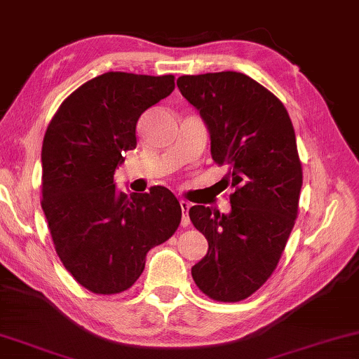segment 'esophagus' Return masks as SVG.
I'll list each match as a JSON object with an SVG mask.
<instances>
[{
	"instance_id": "1",
	"label": "esophagus",
	"mask_w": 359,
	"mask_h": 359,
	"mask_svg": "<svg viewBox=\"0 0 359 359\" xmlns=\"http://www.w3.org/2000/svg\"><path fill=\"white\" fill-rule=\"evenodd\" d=\"M180 210H182V226L187 227L190 224V217H189V210H190V205L184 200H180Z\"/></svg>"
}]
</instances>
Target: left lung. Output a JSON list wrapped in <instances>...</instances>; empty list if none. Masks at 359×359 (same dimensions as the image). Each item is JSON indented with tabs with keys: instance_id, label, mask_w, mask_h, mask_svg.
Masks as SVG:
<instances>
[{
	"instance_id": "8db88e82",
	"label": "left lung",
	"mask_w": 359,
	"mask_h": 359,
	"mask_svg": "<svg viewBox=\"0 0 359 359\" xmlns=\"http://www.w3.org/2000/svg\"><path fill=\"white\" fill-rule=\"evenodd\" d=\"M177 87L200 111L214 163L227 165L224 180L235 189L229 214L190 208L208 240L191 277L216 302H242L269 279L295 226L303 184L295 130L280 100L245 74L182 76Z\"/></svg>"
}]
</instances>
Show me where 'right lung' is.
<instances>
[{"label":"right lung","instance_id":"obj_1","mask_svg":"<svg viewBox=\"0 0 359 359\" xmlns=\"http://www.w3.org/2000/svg\"><path fill=\"white\" fill-rule=\"evenodd\" d=\"M174 76L106 72L62 101L41 148V208L64 267L98 295L130 288L147 253L177 231L182 210L165 187L117 190L122 153L137 147L143 112L172 93Z\"/></svg>","mask_w":359,"mask_h":359}]
</instances>
